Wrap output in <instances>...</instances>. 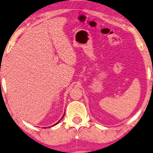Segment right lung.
Segmentation results:
<instances>
[{
	"instance_id": "right-lung-1",
	"label": "right lung",
	"mask_w": 153,
	"mask_h": 153,
	"mask_svg": "<svg viewBox=\"0 0 153 153\" xmlns=\"http://www.w3.org/2000/svg\"><path fill=\"white\" fill-rule=\"evenodd\" d=\"M64 116H63V117H62V118H63V117H64ZM62 119H61V120H62ZM60 120H59V121H60ZM59 122H58V123H56V124H55V125H52V127H53V126H54V125H57V124H58V123H59Z\"/></svg>"
}]
</instances>
